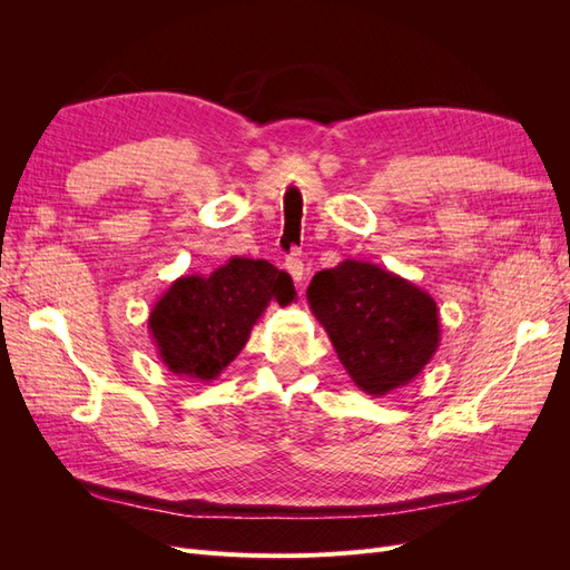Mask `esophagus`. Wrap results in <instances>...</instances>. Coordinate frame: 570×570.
<instances>
[{
  "label": "esophagus",
  "mask_w": 570,
  "mask_h": 570,
  "mask_svg": "<svg viewBox=\"0 0 570 570\" xmlns=\"http://www.w3.org/2000/svg\"><path fill=\"white\" fill-rule=\"evenodd\" d=\"M285 268H287V273L292 275V281H295V285H297V287H302V285H304V264H302L299 254H292V256H287Z\"/></svg>",
  "instance_id": "obj_1"
}]
</instances>
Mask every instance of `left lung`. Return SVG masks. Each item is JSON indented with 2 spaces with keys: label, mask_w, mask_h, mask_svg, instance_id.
<instances>
[{
  "label": "left lung",
  "mask_w": 570,
  "mask_h": 570,
  "mask_svg": "<svg viewBox=\"0 0 570 570\" xmlns=\"http://www.w3.org/2000/svg\"><path fill=\"white\" fill-rule=\"evenodd\" d=\"M306 299L352 383L371 396L411 383L440 347L435 299L375 264L347 258L318 271Z\"/></svg>",
  "instance_id": "left-lung-1"
}]
</instances>
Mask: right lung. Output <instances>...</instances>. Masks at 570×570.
I'll return each mask as SVG.
<instances>
[{"label": "right lung", "mask_w": 570, "mask_h": 570, "mask_svg": "<svg viewBox=\"0 0 570 570\" xmlns=\"http://www.w3.org/2000/svg\"><path fill=\"white\" fill-rule=\"evenodd\" d=\"M297 292L285 271L264 258L233 256L212 275H180L149 312V335L164 366L209 383L243 352L271 302L287 306Z\"/></svg>", "instance_id": "right-lung-1"}]
</instances>
